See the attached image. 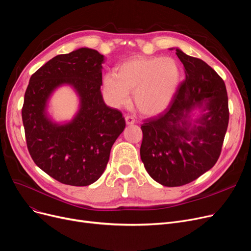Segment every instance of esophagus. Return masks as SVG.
<instances>
[{"label": "esophagus", "mask_w": 251, "mask_h": 251, "mask_svg": "<svg viewBox=\"0 0 251 251\" xmlns=\"http://www.w3.org/2000/svg\"><path fill=\"white\" fill-rule=\"evenodd\" d=\"M125 121H126V124L127 125H132L135 123V119L132 117V116H126L125 117Z\"/></svg>", "instance_id": "obj_1"}]
</instances>
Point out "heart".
Masks as SVG:
<instances>
[{"instance_id":"b5f03b06","label":"heart","mask_w":251,"mask_h":251,"mask_svg":"<svg viewBox=\"0 0 251 251\" xmlns=\"http://www.w3.org/2000/svg\"><path fill=\"white\" fill-rule=\"evenodd\" d=\"M181 80L178 63L171 57H134L103 77L104 99L114 108L129 101L132 92L137 110L147 116L164 112L173 100Z\"/></svg>"}]
</instances>
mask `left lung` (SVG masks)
<instances>
[{
	"mask_svg": "<svg viewBox=\"0 0 251 251\" xmlns=\"http://www.w3.org/2000/svg\"><path fill=\"white\" fill-rule=\"evenodd\" d=\"M175 49L185 80L170 107L141 125V161L150 176L167 187L185 185L215 166L229 123L223 79L202 60Z\"/></svg>",
	"mask_w": 251,
	"mask_h": 251,
	"instance_id": "obj_1",
	"label": "left lung"
}]
</instances>
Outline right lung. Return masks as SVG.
I'll list each match as a JSON object with an SVG mask.
<instances>
[{"mask_svg": "<svg viewBox=\"0 0 251 251\" xmlns=\"http://www.w3.org/2000/svg\"><path fill=\"white\" fill-rule=\"evenodd\" d=\"M103 60L88 48L58 55L30 77L25 91L22 121L29 153L39 169L67 185L87 186L99 180L126 125L122 113L103 101ZM64 85L77 95L78 110L71 121L56 123L48 102Z\"/></svg>", "mask_w": 251, "mask_h": 251, "instance_id": "right-lung-1", "label": "right lung"}]
</instances>
